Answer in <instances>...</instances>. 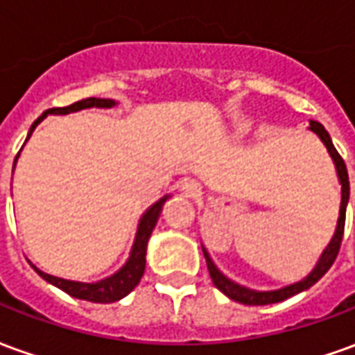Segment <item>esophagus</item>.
<instances>
[{
    "label": "esophagus",
    "instance_id": "34e87169",
    "mask_svg": "<svg viewBox=\"0 0 355 355\" xmlns=\"http://www.w3.org/2000/svg\"><path fill=\"white\" fill-rule=\"evenodd\" d=\"M180 190H182L186 198H200L201 196V186L196 180H184Z\"/></svg>",
    "mask_w": 355,
    "mask_h": 355
}]
</instances>
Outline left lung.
Returning a JSON list of instances; mask_svg holds the SVG:
<instances>
[{
  "instance_id": "obj_1",
  "label": "left lung",
  "mask_w": 355,
  "mask_h": 355,
  "mask_svg": "<svg viewBox=\"0 0 355 355\" xmlns=\"http://www.w3.org/2000/svg\"><path fill=\"white\" fill-rule=\"evenodd\" d=\"M310 131L315 132L320 140L325 144L327 148L329 155L331 159L335 163L336 169V177H338V182H340V211H338V220H336V228L333 238L329 241V245L323 249L321 253L320 261L315 262V266L310 274L306 275L304 279H300L297 283H291V285H285L282 289H274V291H254L249 289V287H243L239 283L232 282L230 277L226 275L216 268V264L211 259V254L207 253V249L201 245L203 249V257H205V262H207V270L211 274V279L215 283V287L220 293H224L226 297L236 300L239 304H247V306H264V304H275V302H282L285 298H291L302 293V291L310 289L313 283H318L325 275L329 268L333 266L335 262L336 254H338V249H340V243H343V234H344V220H346V205H348V200H350V180H348V171H346V165H344L343 157L340 154L336 152V148L333 146V140L329 137V132L325 131V127L318 121H310Z\"/></svg>"
}]
</instances>
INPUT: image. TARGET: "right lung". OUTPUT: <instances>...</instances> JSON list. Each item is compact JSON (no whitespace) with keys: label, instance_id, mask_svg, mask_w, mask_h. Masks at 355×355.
<instances>
[{"label":"right lung","instance_id":"right-lung-1","mask_svg":"<svg viewBox=\"0 0 355 355\" xmlns=\"http://www.w3.org/2000/svg\"><path fill=\"white\" fill-rule=\"evenodd\" d=\"M117 102L112 101V98H85V101L73 102L66 108H51L47 112H43L42 116L35 119L30 131H28V137L24 140V144L28 142V139L32 137V132L37 125L42 123L45 117L49 114H55V116H66L70 112H80V110L85 108H114ZM22 144V146H24ZM20 152L15 157V165H17V159H19ZM15 165H12V171H15ZM171 196H163L162 200H157L155 203H152L150 207L144 211V215L140 216L139 228H137V236H135V241H132L131 253H129V259L125 261V264L116 274L108 275L104 279H98L94 283H85V282H72V279H64V277H57V275H51L42 272L40 268L34 266V270L37 274L42 275L45 282H49L51 285H55L60 291L68 293L70 297L81 298V300H89V302H101V304H108V302H116V300H121L123 297H127L137 285H139L140 277L144 275V268H146V247L148 239L154 232L155 224H157V218L162 215L163 203L169 200Z\"/></svg>","mask_w":355,"mask_h":355}]
</instances>
